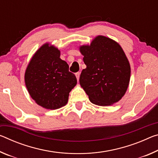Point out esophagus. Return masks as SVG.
Wrapping results in <instances>:
<instances>
[{
	"instance_id": "1",
	"label": "esophagus",
	"mask_w": 158,
	"mask_h": 158,
	"mask_svg": "<svg viewBox=\"0 0 158 158\" xmlns=\"http://www.w3.org/2000/svg\"><path fill=\"white\" fill-rule=\"evenodd\" d=\"M75 75H76L77 81H79V77H80V72H77V73L75 74Z\"/></svg>"
}]
</instances>
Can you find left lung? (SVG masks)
Segmentation results:
<instances>
[{"mask_svg":"<svg viewBox=\"0 0 158 158\" xmlns=\"http://www.w3.org/2000/svg\"><path fill=\"white\" fill-rule=\"evenodd\" d=\"M86 68L79 78L92 103L107 106L118 102L126 93L131 75L129 62L120 45L98 36L90 45L80 46Z\"/></svg>","mask_w":158,"mask_h":158,"instance_id":"left-lung-1","label":"left lung"}]
</instances>
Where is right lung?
I'll return each instance as SVG.
<instances>
[{"label": "right lung", "instance_id": "right-lung-1", "mask_svg": "<svg viewBox=\"0 0 158 158\" xmlns=\"http://www.w3.org/2000/svg\"><path fill=\"white\" fill-rule=\"evenodd\" d=\"M60 51L45 44L31 57L24 74L30 96L39 106L56 110L67 103L69 92L77 83L69 65L60 59Z\"/></svg>", "mask_w": 158, "mask_h": 158}]
</instances>
